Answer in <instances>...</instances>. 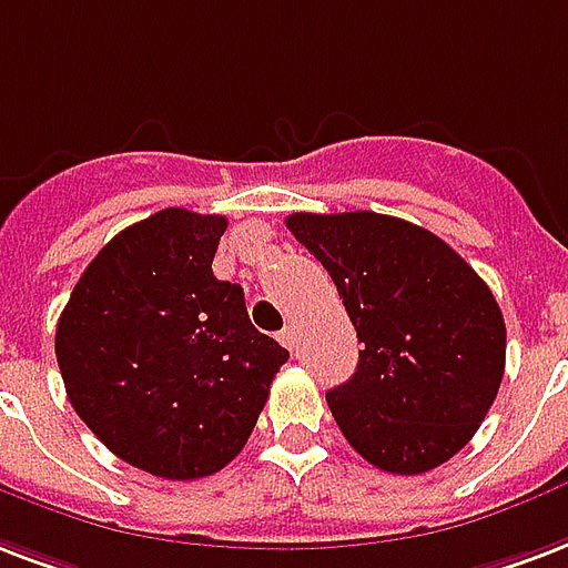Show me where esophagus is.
Here are the masks:
<instances>
[{
    "instance_id": "esophagus-1",
    "label": "esophagus",
    "mask_w": 568,
    "mask_h": 568,
    "mask_svg": "<svg viewBox=\"0 0 568 568\" xmlns=\"http://www.w3.org/2000/svg\"><path fill=\"white\" fill-rule=\"evenodd\" d=\"M280 342H283L288 352H294V348H297V331H294L292 324H285L283 331H280Z\"/></svg>"
}]
</instances>
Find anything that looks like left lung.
Masks as SVG:
<instances>
[{"instance_id": "8db88e82", "label": "left lung", "mask_w": 568, "mask_h": 568, "mask_svg": "<svg viewBox=\"0 0 568 568\" xmlns=\"http://www.w3.org/2000/svg\"><path fill=\"white\" fill-rule=\"evenodd\" d=\"M285 226L331 274L363 342L357 372L327 393L369 465L417 476L474 438L506 366L495 294L428 229L375 211L292 214Z\"/></svg>"}]
</instances>
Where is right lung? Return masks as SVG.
I'll use <instances>...</instances> for the list:
<instances>
[{"mask_svg": "<svg viewBox=\"0 0 568 568\" xmlns=\"http://www.w3.org/2000/svg\"><path fill=\"white\" fill-rule=\"evenodd\" d=\"M229 220L163 207L112 237L73 285L55 361L110 453L163 479L211 476L244 449L288 352L211 271Z\"/></svg>", "mask_w": 568, "mask_h": 568, "instance_id": "obj_1", "label": "right lung"}]
</instances>
